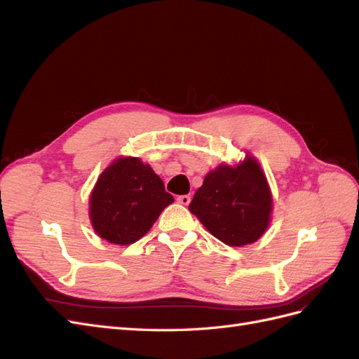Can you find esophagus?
Wrapping results in <instances>:
<instances>
[{
	"label": "esophagus",
	"instance_id": "1",
	"mask_svg": "<svg viewBox=\"0 0 359 359\" xmlns=\"http://www.w3.org/2000/svg\"><path fill=\"white\" fill-rule=\"evenodd\" d=\"M177 201H178L181 205H189L190 201H191V198L189 196V194H182V196H178Z\"/></svg>",
	"mask_w": 359,
	"mask_h": 359
}]
</instances>
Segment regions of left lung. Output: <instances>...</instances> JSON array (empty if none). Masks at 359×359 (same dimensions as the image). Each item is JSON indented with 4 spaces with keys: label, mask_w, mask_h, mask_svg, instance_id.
Wrapping results in <instances>:
<instances>
[{
    "label": "left lung",
    "mask_w": 359,
    "mask_h": 359,
    "mask_svg": "<svg viewBox=\"0 0 359 359\" xmlns=\"http://www.w3.org/2000/svg\"><path fill=\"white\" fill-rule=\"evenodd\" d=\"M189 210L217 240L241 247L257 241L269 224L273 196L256 158L220 165L206 173Z\"/></svg>",
    "instance_id": "obj_1"
}]
</instances>
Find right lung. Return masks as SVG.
Returning a JSON list of instances; mask_svg holds the SVG:
<instances>
[{
  "label": "right lung",
  "instance_id": "1",
  "mask_svg": "<svg viewBox=\"0 0 359 359\" xmlns=\"http://www.w3.org/2000/svg\"><path fill=\"white\" fill-rule=\"evenodd\" d=\"M172 202L173 196L149 165L136 157H119L97 180L90 219L103 240L128 245L140 240Z\"/></svg>",
  "mask_w": 359,
  "mask_h": 359
}]
</instances>
